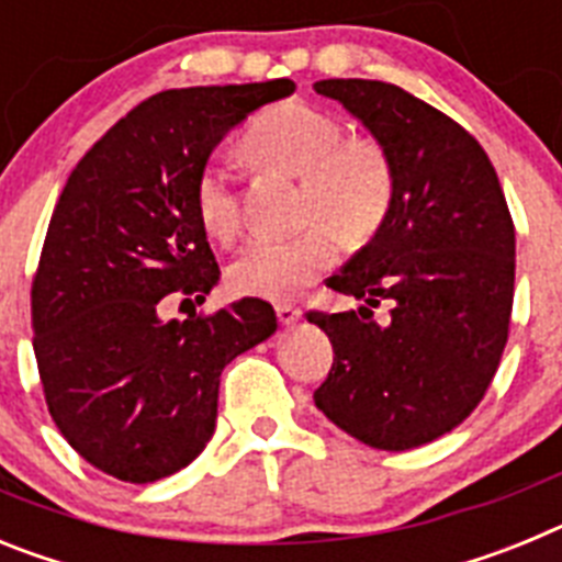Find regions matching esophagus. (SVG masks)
Returning <instances> with one entry per match:
<instances>
[{
  "mask_svg": "<svg viewBox=\"0 0 562 562\" xmlns=\"http://www.w3.org/2000/svg\"><path fill=\"white\" fill-rule=\"evenodd\" d=\"M276 315H278V321H281V326H292V324H297L301 317H304V312L292 304H278Z\"/></svg>",
  "mask_w": 562,
  "mask_h": 562,
  "instance_id": "34e87169",
  "label": "esophagus"
}]
</instances>
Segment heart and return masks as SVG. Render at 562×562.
<instances>
[{
	"mask_svg": "<svg viewBox=\"0 0 562 562\" xmlns=\"http://www.w3.org/2000/svg\"><path fill=\"white\" fill-rule=\"evenodd\" d=\"M252 160L301 177V220L312 222L290 238H258L227 270L241 295L286 301L335 265V233L357 245L382 225L394 196L389 157L371 140H346V128L324 109L284 101L256 114L245 134ZM193 205L211 238L231 245L241 231L233 173L207 160L196 173Z\"/></svg>",
	"mask_w": 562,
	"mask_h": 562,
	"instance_id": "heart-1",
	"label": "heart"
}]
</instances>
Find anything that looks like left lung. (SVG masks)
<instances>
[{
  "instance_id": "left-lung-1",
  "label": "left lung",
  "mask_w": 562,
  "mask_h": 562,
  "mask_svg": "<svg viewBox=\"0 0 562 562\" xmlns=\"http://www.w3.org/2000/svg\"><path fill=\"white\" fill-rule=\"evenodd\" d=\"M315 92L369 128L394 177L382 225L329 278L360 306L310 312L335 349L315 405L369 448H419L473 414L498 369L515 292L513 216L486 151L448 114L362 78L317 81Z\"/></svg>"
}]
</instances>
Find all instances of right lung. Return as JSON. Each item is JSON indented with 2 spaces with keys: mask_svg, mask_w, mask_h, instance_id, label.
I'll use <instances>...</instances> for the list:
<instances>
[{
  "mask_svg": "<svg viewBox=\"0 0 562 562\" xmlns=\"http://www.w3.org/2000/svg\"><path fill=\"white\" fill-rule=\"evenodd\" d=\"M295 83L168 89L83 154L33 278V351L69 448L128 484L191 464L216 428L220 376L278 329L261 297L162 321L166 295L202 304L220 281L196 216V173L233 126Z\"/></svg>",
  "mask_w": 562,
  "mask_h": 562,
  "instance_id": "right-lung-1",
  "label": "right lung"
}]
</instances>
